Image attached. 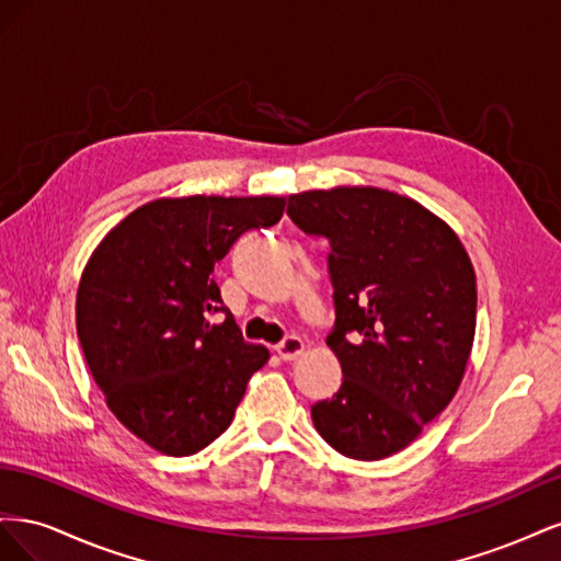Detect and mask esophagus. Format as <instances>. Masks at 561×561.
I'll use <instances>...</instances> for the list:
<instances>
[{
	"instance_id": "1",
	"label": "esophagus",
	"mask_w": 561,
	"mask_h": 561,
	"mask_svg": "<svg viewBox=\"0 0 561 561\" xmlns=\"http://www.w3.org/2000/svg\"><path fill=\"white\" fill-rule=\"evenodd\" d=\"M276 353L280 355V358L285 360V363H290V360H297L299 355L304 353V342L299 336H285L283 342L276 346Z\"/></svg>"
}]
</instances>
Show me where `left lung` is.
<instances>
[{
	"instance_id": "left-lung-1",
	"label": "left lung",
	"mask_w": 561,
	"mask_h": 561,
	"mask_svg": "<svg viewBox=\"0 0 561 561\" xmlns=\"http://www.w3.org/2000/svg\"><path fill=\"white\" fill-rule=\"evenodd\" d=\"M297 229L328 239L342 388L311 407L325 443L358 461L404 449L451 402L478 316L458 236L416 201L377 186L287 198Z\"/></svg>"
}]
</instances>
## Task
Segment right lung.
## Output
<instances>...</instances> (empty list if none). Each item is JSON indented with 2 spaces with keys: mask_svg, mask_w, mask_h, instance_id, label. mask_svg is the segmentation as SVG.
Wrapping results in <instances>:
<instances>
[{
  "mask_svg": "<svg viewBox=\"0 0 561 561\" xmlns=\"http://www.w3.org/2000/svg\"><path fill=\"white\" fill-rule=\"evenodd\" d=\"M283 208L280 196L151 201L116 225L83 268V358L114 416L157 451L206 449L268 360L264 346L243 339L213 268L241 233L274 227Z\"/></svg>",
  "mask_w": 561,
  "mask_h": 561,
  "instance_id": "right-lung-1",
  "label": "right lung"
}]
</instances>
